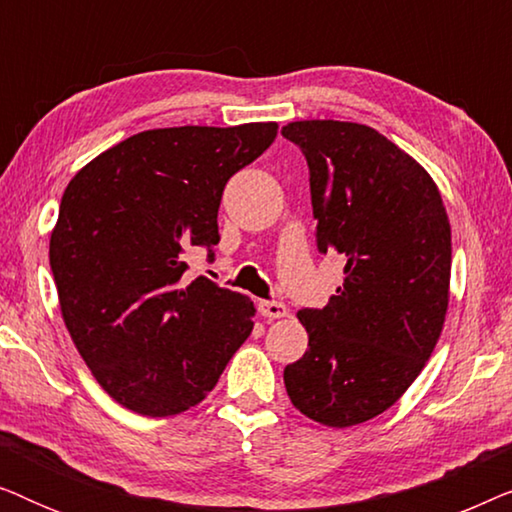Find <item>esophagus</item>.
Returning a JSON list of instances; mask_svg holds the SVG:
<instances>
[{
	"instance_id": "obj_1",
	"label": "esophagus",
	"mask_w": 512,
	"mask_h": 512,
	"mask_svg": "<svg viewBox=\"0 0 512 512\" xmlns=\"http://www.w3.org/2000/svg\"><path fill=\"white\" fill-rule=\"evenodd\" d=\"M258 312L268 319H282L286 317V305L279 303V300H261L258 303Z\"/></svg>"
}]
</instances>
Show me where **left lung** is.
Wrapping results in <instances>:
<instances>
[{"label":"left lung","instance_id":"left-lung-1","mask_svg":"<svg viewBox=\"0 0 512 512\" xmlns=\"http://www.w3.org/2000/svg\"><path fill=\"white\" fill-rule=\"evenodd\" d=\"M282 135L310 167L319 254L345 258L324 310L298 312L310 342L284 368L286 394L345 429L391 408L429 361L447 312L450 221L424 167L368 125L296 121Z\"/></svg>","mask_w":512,"mask_h":512}]
</instances>
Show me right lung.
Masks as SVG:
<instances>
[{
    "label": "right lung",
    "instance_id": "obj_1",
    "mask_svg": "<svg viewBox=\"0 0 512 512\" xmlns=\"http://www.w3.org/2000/svg\"><path fill=\"white\" fill-rule=\"evenodd\" d=\"M275 137L277 123L146 130L69 181L51 235L62 319L128 410L193 408L249 338L254 303L202 275L188 282L186 254L214 258L223 188Z\"/></svg>",
    "mask_w": 512,
    "mask_h": 512
}]
</instances>
